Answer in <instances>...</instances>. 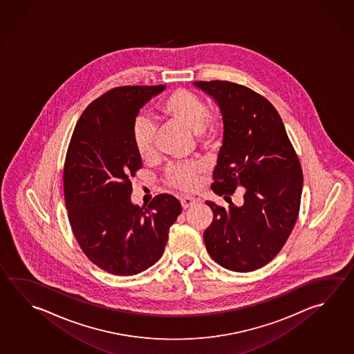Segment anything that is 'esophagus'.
<instances>
[{
  "instance_id": "34e87169",
  "label": "esophagus",
  "mask_w": 354,
  "mask_h": 354,
  "mask_svg": "<svg viewBox=\"0 0 354 354\" xmlns=\"http://www.w3.org/2000/svg\"><path fill=\"white\" fill-rule=\"evenodd\" d=\"M197 201L194 200L193 197H182L180 198V205L183 207V209H187L189 207H192Z\"/></svg>"
}]
</instances>
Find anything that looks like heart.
I'll list each match as a JSON object with an SVG mask.
<instances>
[{
  "label": "heart",
  "mask_w": 354,
  "mask_h": 354,
  "mask_svg": "<svg viewBox=\"0 0 354 354\" xmlns=\"http://www.w3.org/2000/svg\"><path fill=\"white\" fill-rule=\"evenodd\" d=\"M165 121L182 126L193 132V137L201 148L212 149L218 143L221 122L218 117L207 111L202 98L191 91L174 90L163 97L157 104ZM133 145L143 161H152L156 153L154 126L147 120L137 121L133 129ZM205 174L201 163L177 165L168 168L166 180L171 187L182 192H193L200 186Z\"/></svg>",
  "instance_id": "heart-1"
}]
</instances>
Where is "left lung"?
<instances>
[{"label": "left lung", "instance_id": "obj_1", "mask_svg": "<svg viewBox=\"0 0 354 354\" xmlns=\"http://www.w3.org/2000/svg\"><path fill=\"white\" fill-rule=\"evenodd\" d=\"M193 86L214 100L223 120L212 191L227 197L245 189L242 206L207 201L213 212L203 233L207 251L227 270H258L279 253L296 223L303 187L299 160L282 118L263 96L228 81Z\"/></svg>", "mask_w": 354, "mask_h": 354}]
</instances>
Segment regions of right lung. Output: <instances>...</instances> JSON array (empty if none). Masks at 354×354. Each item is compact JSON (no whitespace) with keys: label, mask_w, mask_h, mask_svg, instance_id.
<instances>
[{"label":"right lung","mask_w":354,"mask_h":354,"mask_svg":"<svg viewBox=\"0 0 354 354\" xmlns=\"http://www.w3.org/2000/svg\"><path fill=\"white\" fill-rule=\"evenodd\" d=\"M158 86L117 87L88 104L66 154L64 191L72 231L91 262L116 276H133L163 254L180 201L158 194L148 207L131 201V177L142 167L133 145L136 117Z\"/></svg>","instance_id":"1"}]
</instances>
